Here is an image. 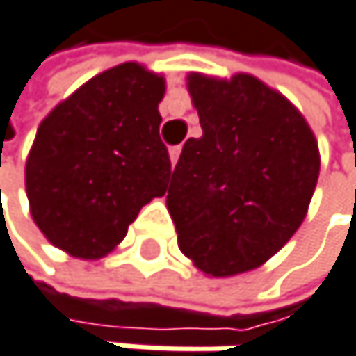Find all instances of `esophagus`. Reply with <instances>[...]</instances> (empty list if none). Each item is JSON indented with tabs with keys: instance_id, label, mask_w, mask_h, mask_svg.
<instances>
[{
	"instance_id": "esophagus-1",
	"label": "esophagus",
	"mask_w": 356,
	"mask_h": 356,
	"mask_svg": "<svg viewBox=\"0 0 356 356\" xmlns=\"http://www.w3.org/2000/svg\"><path fill=\"white\" fill-rule=\"evenodd\" d=\"M168 156H170V164L175 166V164H177V160H179V156H181V147H170Z\"/></svg>"
}]
</instances>
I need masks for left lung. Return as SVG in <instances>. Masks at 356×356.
Instances as JSON below:
<instances>
[{
    "mask_svg": "<svg viewBox=\"0 0 356 356\" xmlns=\"http://www.w3.org/2000/svg\"><path fill=\"white\" fill-rule=\"evenodd\" d=\"M202 136L188 138L166 207L179 250L209 277L265 265L307 216L321 152L301 111L239 72L188 74Z\"/></svg>",
    "mask_w": 356,
    "mask_h": 356,
    "instance_id": "8db88e82",
    "label": "left lung"
}]
</instances>
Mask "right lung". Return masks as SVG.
<instances>
[{
    "mask_svg": "<svg viewBox=\"0 0 356 356\" xmlns=\"http://www.w3.org/2000/svg\"><path fill=\"white\" fill-rule=\"evenodd\" d=\"M164 91L162 74L126 61L89 79L38 126L25 192L35 226L55 248L98 261L124 241L149 200L164 196Z\"/></svg>",
    "mask_w": 356,
    "mask_h": 356,
    "instance_id": "add662e5",
    "label": "right lung"
}]
</instances>
